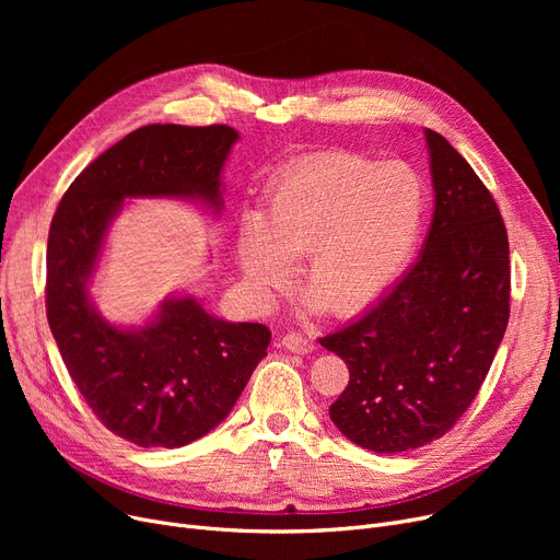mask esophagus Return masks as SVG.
<instances>
[{
	"mask_svg": "<svg viewBox=\"0 0 560 560\" xmlns=\"http://www.w3.org/2000/svg\"><path fill=\"white\" fill-rule=\"evenodd\" d=\"M281 345L290 351H295V354H311L315 349V342L311 338H304L302 334H285Z\"/></svg>",
	"mask_w": 560,
	"mask_h": 560,
	"instance_id": "34e87169",
	"label": "esophagus"
}]
</instances>
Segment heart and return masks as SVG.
Segmentation results:
<instances>
[{
  "label": "heart",
  "instance_id": "b5f03b06",
  "mask_svg": "<svg viewBox=\"0 0 560 560\" xmlns=\"http://www.w3.org/2000/svg\"><path fill=\"white\" fill-rule=\"evenodd\" d=\"M422 174L404 161L376 165L357 154H317L283 170L256 215L235 235V265L258 302L300 265L311 308L357 313L399 279L427 218Z\"/></svg>",
  "mask_w": 560,
  "mask_h": 560
}]
</instances>
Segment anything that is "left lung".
<instances>
[{
    "instance_id": "1",
    "label": "left lung",
    "mask_w": 560,
    "mask_h": 560,
    "mask_svg": "<svg viewBox=\"0 0 560 560\" xmlns=\"http://www.w3.org/2000/svg\"><path fill=\"white\" fill-rule=\"evenodd\" d=\"M433 218L390 292L319 345L349 368L329 416L351 443L399 454L443 438L477 397L509 325V235L483 182L424 129Z\"/></svg>"
}]
</instances>
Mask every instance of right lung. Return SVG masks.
I'll return each mask as SVG.
<instances>
[{
    "label": "right lung",
    "instance_id": "1",
    "mask_svg": "<svg viewBox=\"0 0 560 560\" xmlns=\"http://www.w3.org/2000/svg\"><path fill=\"white\" fill-rule=\"evenodd\" d=\"M226 125H147L88 165L54 213L47 241V319L97 420L138 447H184L238 401L270 329L226 322L192 295L165 298L140 327L108 322L91 281L127 199H186L220 215L222 170L238 142Z\"/></svg>",
    "mask_w": 560,
    "mask_h": 560
}]
</instances>
